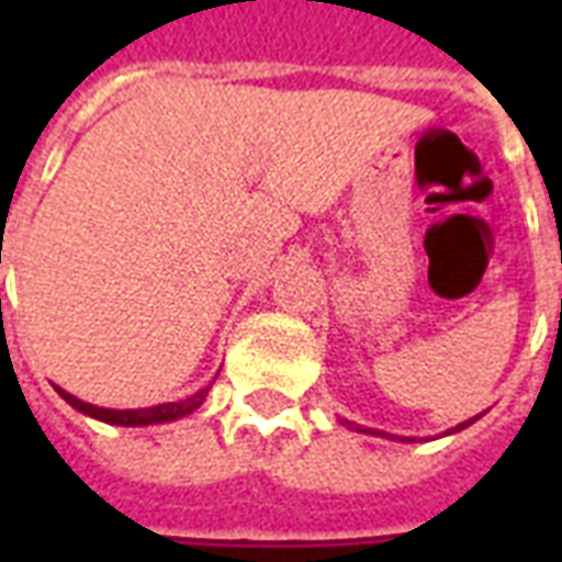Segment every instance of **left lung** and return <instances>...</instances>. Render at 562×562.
Listing matches in <instances>:
<instances>
[{"instance_id":"obj_1","label":"left lung","mask_w":562,"mask_h":562,"mask_svg":"<svg viewBox=\"0 0 562 562\" xmlns=\"http://www.w3.org/2000/svg\"><path fill=\"white\" fill-rule=\"evenodd\" d=\"M475 422V418H470V422H463V424H458V427H454V430H463V427H470V424ZM346 424H352V422H346ZM454 430H451V434H454ZM364 434H376V430H364Z\"/></svg>"}]
</instances>
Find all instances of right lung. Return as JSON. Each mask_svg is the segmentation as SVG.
<instances>
[{
	"label": "right lung",
	"mask_w": 562,
	"mask_h": 562,
	"mask_svg": "<svg viewBox=\"0 0 562 562\" xmlns=\"http://www.w3.org/2000/svg\"><path fill=\"white\" fill-rule=\"evenodd\" d=\"M59 391V397L68 403V406H75L78 413L90 415V418H99L104 424H120V427H144V424H165V422H177V418H183V415L195 413L198 406L204 403L207 397V389H201L192 397H186V401L177 403H159V406H149V409H104V406H92V403L78 401L75 394H68V391Z\"/></svg>",
	"instance_id": "1"
}]
</instances>
